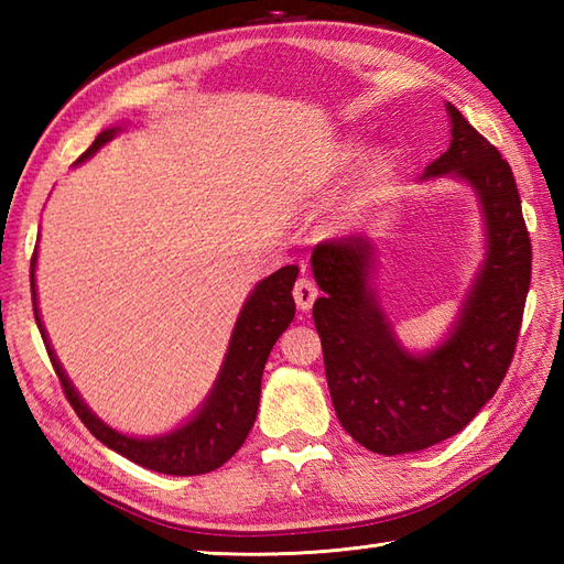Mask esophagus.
<instances>
[{
	"label": "esophagus",
	"instance_id": "34e87169",
	"mask_svg": "<svg viewBox=\"0 0 564 564\" xmlns=\"http://www.w3.org/2000/svg\"><path fill=\"white\" fill-rule=\"evenodd\" d=\"M293 297H295V303H297V307L303 310V313H307L310 307H313V303H315V297H317V285L310 281V279H301L295 283V289H293Z\"/></svg>",
	"mask_w": 564,
	"mask_h": 564
}]
</instances>
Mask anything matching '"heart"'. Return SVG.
Wrapping results in <instances>:
<instances>
[{
    "label": "heart",
    "mask_w": 564,
    "mask_h": 564,
    "mask_svg": "<svg viewBox=\"0 0 564 564\" xmlns=\"http://www.w3.org/2000/svg\"><path fill=\"white\" fill-rule=\"evenodd\" d=\"M358 158H361V142L346 140L344 145H339L337 154H334V166H337V170H346V166L354 164ZM388 174H390V160L386 154H378V158L368 166L366 182L361 186V203H366L368 198H373L378 194V188L382 182H386Z\"/></svg>",
    "instance_id": "heart-1"
}]
</instances>
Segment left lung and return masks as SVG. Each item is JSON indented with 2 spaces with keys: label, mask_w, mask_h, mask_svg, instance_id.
<instances>
[{
  "label": "left lung",
  "mask_w": 564,
  "mask_h": 564,
  "mask_svg": "<svg viewBox=\"0 0 564 564\" xmlns=\"http://www.w3.org/2000/svg\"><path fill=\"white\" fill-rule=\"evenodd\" d=\"M451 145L424 178L473 188L485 225V259L458 317L434 349L402 346L373 289L368 235L322 242L313 273L325 293L313 307L334 412L349 436L380 455L424 451L458 434L492 400L519 341L531 285V237L511 166L453 104Z\"/></svg>",
  "instance_id": "8db88e82"
}]
</instances>
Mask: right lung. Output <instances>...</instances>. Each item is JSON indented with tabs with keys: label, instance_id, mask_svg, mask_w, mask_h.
Here are the masks:
<instances>
[{
	"label": "right lung",
	"instance_id": "add662e5",
	"mask_svg": "<svg viewBox=\"0 0 564 564\" xmlns=\"http://www.w3.org/2000/svg\"><path fill=\"white\" fill-rule=\"evenodd\" d=\"M126 123L106 128L91 142V148L82 154L77 164L87 162L94 152L101 150L106 142L121 133ZM35 261H39V247L31 259V295H33V315L35 325L41 329L47 356L55 373L63 382L65 398L72 410L84 422L94 436L104 446L121 453L123 458L133 460L148 470L164 475H203L227 463L242 446L249 429L254 426L259 394H261V373L267 366V358L273 349L275 339L289 329L295 317L293 283L297 279V267H283L269 279H263L249 293L242 310H239L230 346L223 358L220 373L213 382V390L196 414L186 419L184 424L166 431L160 436H128L123 431L109 426L89 410V404L79 398L77 388L72 386L65 368L59 366L57 356L47 339L43 327L39 293H35Z\"/></svg>",
	"mask_w": 564,
	"mask_h": 564
}]
</instances>
